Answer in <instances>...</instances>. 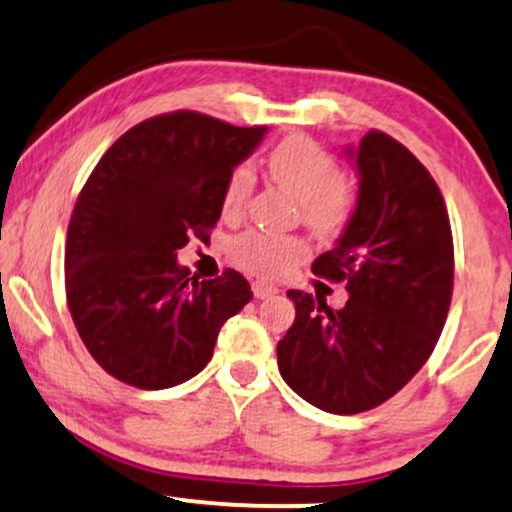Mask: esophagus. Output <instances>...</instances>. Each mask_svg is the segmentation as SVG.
Here are the masks:
<instances>
[{"label": "esophagus", "instance_id": "esophagus-1", "mask_svg": "<svg viewBox=\"0 0 512 512\" xmlns=\"http://www.w3.org/2000/svg\"><path fill=\"white\" fill-rule=\"evenodd\" d=\"M252 293H255L257 300H264V297L276 295L278 288L271 286V283H267V281H255L252 283Z\"/></svg>", "mask_w": 512, "mask_h": 512}]
</instances>
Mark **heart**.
I'll list each match as a JSON object with an SVG mask.
<instances>
[{
	"mask_svg": "<svg viewBox=\"0 0 512 512\" xmlns=\"http://www.w3.org/2000/svg\"><path fill=\"white\" fill-rule=\"evenodd\" d=\"M267 167L271 179L290 196L300 200L302 219L316 234H338L352 215V196L340 184L335 160L323 153L314 141L304 137H288L269 153ZM255 174L250 165H238L231 172L224 189V212L236 215L248 203ZM304 243L300 238L271 236L262 231H248L231 243V257L238 267L262 278L288 274L302 260Z\"/></svg>",
	"mask_w": 512,
	"mask_h": 512,
	"instance_id": "heart-1",
	"label": "heart"
}]
</instances>
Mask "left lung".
Segmentation results:
<instances>
[{
  "mask_svg": "<svg viewBox=\"0 0 512 512\" xmlns=\"http://www.w3.org/2000/svg\"><path fill=\"white\" fill-rule=\"evenodd\" d=\"M345 155L359 174L352 217L316 276L345 281L349 300L288 290L295 323L278 340V371L328 413L375 409L423 368L449 314L454 241L435 179L399 141L368 132Z\"/></svg>",
  "mask_w": 512,
  "mask_h": 512,
  "instance_id": "8db88e82",
  "label": "left lung"
}]
</instances>
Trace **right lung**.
Segmentation results:
<instances>
[{
  "instance_id": "right-lung-1",
  "label": "right lung",
  "mask_w": 512,
  "mask_h": 512,
  "mask_svg": "<svg viewBox=\"0 0 512 512\" xmlns=\"http://www.w3.org/2000/svg\"><path fill=\"white\" fill-rule=\"evenodd\" d=\"M264 134L193 111L158 115L89 174L68 226L66 295L84 347L113 378L141 390L186 383L252 300L238 271L200 281L177 252L217 224L226 181Z\"/></svg>"
}]
</instances>
